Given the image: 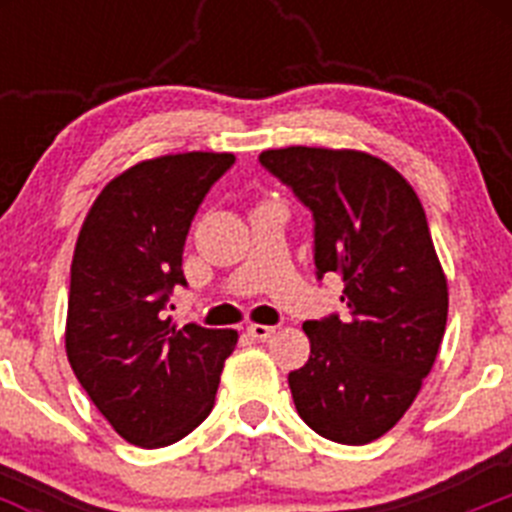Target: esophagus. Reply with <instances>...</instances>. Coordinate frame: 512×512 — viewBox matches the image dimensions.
I'll return each mask as SVG.
<instances>
[{"mask_svg": "<svg viewBox=\"0 0 512 512\" xmlns=\"http://www.w3.org/2000/svg\"><path fill=\"white\" fill-rule=\"evenodd\" d=\"M274 325H261V323H253L248 325V336L256 338V341H266V338L274 336Z\"/></svg>", "mask_w": 512, "mask_h": 512, "instance_id": "34e87169", "label": "esophagus"}]
</instances>
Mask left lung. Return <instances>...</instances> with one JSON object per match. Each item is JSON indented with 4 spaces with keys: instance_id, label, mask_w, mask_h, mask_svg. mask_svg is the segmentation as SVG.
I'll use <instances>...</instances> for the list:
<instances>
[{
    "instance_id": "left-lung-1",
    "label": "left lung",
    "mask_w": 512,
    "mask_h": 512,
    "mask_svg": "<svg viewBox=\"0 0 512 512\" xmlns=\"http://www.w3.org/2000/svg\"><path fill=\"white\" fill-rule=\"evenodd\" d=\"M261 164L315 217L318 277L338 271L348 318L307 320L310 359L289 374L300 418L346 446L392 431L433 369L449 284L410 182L354 148H269Z\"/></svg>"
}]
</instances>
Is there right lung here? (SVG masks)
<instances>
[{
  "instance_id": "obj_1",
  "label": "right lung",
  "mask_w": 512,
  "mask_h": 512,
  "mask_svg": "<svg viewBox=\"0 0 512 512\" xmlns=\"http://www.w3.org/2000/svg\"><path fill=\"white\" fill-rule=\"evenodd\" d=\"M233 153L146 158L89 207L71 261L66 356L107 423L140 449L182 441L210 415L235 330L164 315L192 217Z\"/></svg>"
}]
</instances>
